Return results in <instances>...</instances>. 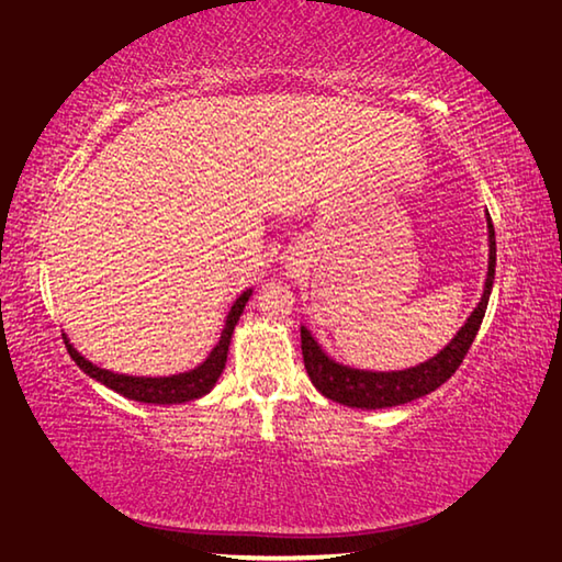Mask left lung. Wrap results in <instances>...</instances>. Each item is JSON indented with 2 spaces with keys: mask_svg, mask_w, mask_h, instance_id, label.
I'll return each instance as SVG.
<instances>
[{
  "mask_svg": "<svg viewBox=\"0 0 562 562\" xmlns=\"http://www.w3.org/2000/svg\"><path fill=\"white\" fill-rule=\"evenodd\" d=\"M487 235H490V261H487V279H485L483 297H480V303L471 313V317H468V323L456 331V337L449 341V345H446L437 357H431L425 363L412 366V369H405V371L351 369V366L329 359L323 351V347H319L315 337L311 335V329L301 327V349H303L305 371L311 375V381L317 391L347 407L383 409V407L412 403V400L429 395L431 391H437L441 383L449 381L458 366L463 363L480 325H483L487 301L492 293V281H495L497 245H495V227H492L490 213H487Z\"/></svg>",
  "mask_w": 562,
  "mask_h": 562,
  "instance_id": "8db88e82",
  "label": "left lung"
}]
</instances>
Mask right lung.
I'll list each match as a JSON object with an SVG mask.
<instances>
[{"label": "right lung", "mask_w": 562, "mask_h": 562, "mask_svg": "<svg viewBox=\"0 0 562 562\" xmlns=\"http://www.w3.org/2000/svg\"><path fill=\"white\" fill-rule=\"evenodd\" d=\"M251 289L245 291L243 295L237 297L233 303L231 313H227L225 319V327H223V335L221 341H217L215 349L209 353V359H205L201 366H196L193 371L187 373H177V375H159V378H145V375H125V373H113L106 369H99L97 363L87 361L82 353H79L72 345L70 339L65 335V347L70 351L72 361L82 369L89 378H94V381L104 383L111 391H116L119 395L128 397V400H137V403H147V405H177V403H189V400H196L205 393H211V387L215 385L217 378H221L223 369H225V361H227V349H231V339H233V331L239 315H243L245 305L249 301Z\"/></svg>", "instance_id": "add662e5"}]
</instances>
